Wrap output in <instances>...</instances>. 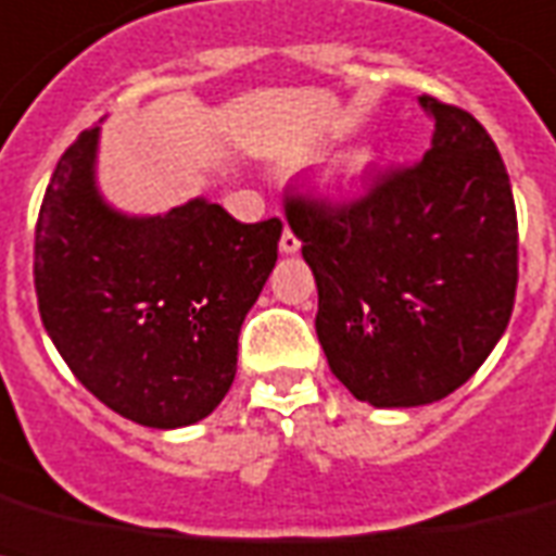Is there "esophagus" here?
Returning a JSON list of instances; mask_svg holds the SVG:
<instances>
[{"instance_id":"34e87169","label":"esophagus","mask_w":556,"mask_h":556,"mask_svg":"<svg viewBox=\"0 0 556 556\" xmlns=\"http://www.w3.org/2000/svg\"><path fill=\"white\" fill-rule=\"evenodd\" d=\"M299 247H301L299 235L292 232L290 226H287V229H283V235H281V252L292 255V252H299Z\"/></svg>"}]
</instances>
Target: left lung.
<instances>
[{"label":"left lung","instance_id":"1","mask_svg":"<svg viewBox=\"0 0 556 556\" xmlns=\"http://www.w3.org/2000/svg\"><path fill=\"white\" fill-rule=\"evenodd\" d=\"M437 119L413 166L367 192H287L283 212L318 283L315 332L336 379L372 407L445 399L482 367L514 313L517 206L482 123L421 94Z\"/></svg>","mask_w":556,"mask_h":556}]
</instances>
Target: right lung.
<instances>
[{"label":"right lung","mask_w":556,"mask_h":556,"mask_svg":"<svg viewBox=\"0 0 556 556\" xmlns=\"http://www.w3.org/2000/svg\"><path fill=\"white\" fill-rule=\"evenodd\" d=\"M97 131L65 149L39 206V315L105 407L146 428H184L232 388L241 324L273 273L283 224H241L208 201L117 215L94 189Z\"/></svg>","instance_id":"obj_1"}]
</instances>
